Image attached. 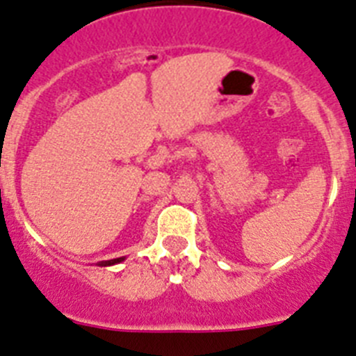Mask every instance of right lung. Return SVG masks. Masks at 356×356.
<instances>
[{"instance_id":"add662e5","label":"right lung","mask_w":356,"mask_h":356,"mask_svg":"<svg viewBox=\"0 0 356 356\" xmlns=\"http://www.w3.org/2000/svg\"><path fill=\"white\" fill-rule=\"evenodd\" d=\"M123 258H114V259H107V261H102V265H114V264H120Z\"/></svg>"}]
</instances>
